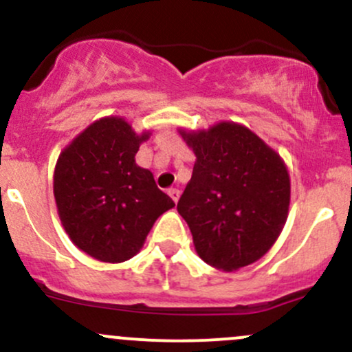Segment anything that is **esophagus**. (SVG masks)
<instances>
[{"mask_svg":"<svg viewBox=\"0 0 352 352\" xmlns=\"http://www.w3.org/2000/svg\"><path fill=\"white\" fill-rule=\"evenodd\" d=\"M168 195L171 196V198H173V201L177 203V199H179V195H181V191L177 190V188H171V190L168 191Z\"/></svg>","mask_w":352,"mask_h":352,"instance_id":"1","label":"esophagus"}]
</instances>
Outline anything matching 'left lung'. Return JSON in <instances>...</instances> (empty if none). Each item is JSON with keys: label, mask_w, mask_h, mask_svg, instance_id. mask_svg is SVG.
Returning <instances> with one entry per match:
<instances>
[{"label": "left lung", "mask_w": 352, "mask_h": 352, "mask_svg": "<svg viewBox=\"0 0 352 352\" xmlns=\"http://www.w3.org/2000/svg\"><path fill=\"white\" fill-rule=\"evenodd\" d=\"M196 156L177 211L208 265L233 272L262 258L280 236L290 206V176L280 154L243 124L179 127Z\"/></svg>", "instance_id": "left-lung-1"}]
</instances>
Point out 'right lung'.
<instances>
[{"instance_id": "right-lung-1", "label": "right lung", "mask_w": 352, "mask_h": 352, "mask_svg": "<svg viewBox=\"0 0 352 352\" xmlns=\"http://www.w3.org/2000/svg\"><path fill=\"white\" fill-rule=\"evenodd\" d=\"M153 132H135L120 116L94 120L60 153L54 196L72 243L92 258L120 263L141 252L154 221L175 201L135 154Z\"/></svg>"}]
</instances>
